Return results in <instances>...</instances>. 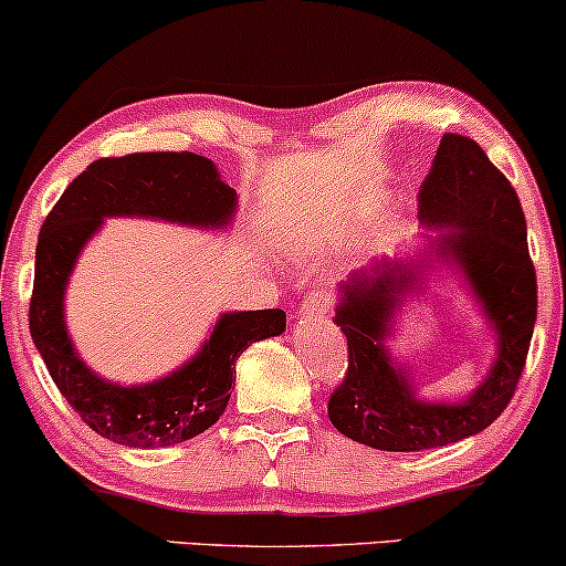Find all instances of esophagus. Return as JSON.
<instances>
[{
	"label": "esophagus",
	"instance_id": "34e87169",
	"mask_svg": "<svg viewBox=\"0 0 566 566\" xmlns=\"http://www.w3.org/2000/svg\"><path fill=\"white\" fill-rule=\"evenodd\" d=\"M329 295H324V292H308V295L303 297V303H301V316H326V313H329Z\"/></svg>",
	"mask_w": 566,
	"mask_h": 566
}]
</instances>
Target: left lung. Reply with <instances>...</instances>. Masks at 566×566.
<instances>
[{"instance_id": "8db88e82", "label": "left lung", "mask_w": 566, "mask_h": 566, "mask_svg": "<svg viewBox=\"0 0 566 566\" xmlns=\"http://www.w3.org/2000/svg\"><path fill=\"white\" fill-rule=\"evenodd\" d=\"M419 221L424 248L379 258L337 290L335 324L348 337V371L326 413L345 438L377 451L451 446L493 424L520 382L537 316L520 197L478 142L442 136L421 184ZM442 268L468 284L496 345L483 382L459 401L424 399L386 345L407 297L426 289V271Z\"/></svg>"}]
</instances>
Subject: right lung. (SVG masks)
I'll use <instances>...</instances> for the list:
<instances>
[{"label":"right lung","instance_id":"add662e5","mask_svg":"<svg viewBox=\"0 0 566 566\" xmlns=\"http://www.w3.org/2000/svg\"><path fill=\"white\" fill-rule=\"evenodd\" d=\"M237 206V192L213 160L195 153H134L94 160L46 216L36 244L31 337L52 382L102 438L128 448H168L206 432L229 403L240 353L282 335L287 316L279 308L227 311L179 369L145 385L111 382L84 364L67 335L65 290L81 253L105 218L223 231Z\"/></svg>","mask_w":566,"mask_h":566}]
</instances>
